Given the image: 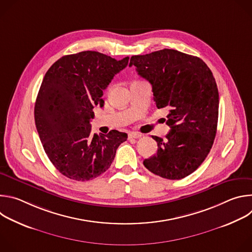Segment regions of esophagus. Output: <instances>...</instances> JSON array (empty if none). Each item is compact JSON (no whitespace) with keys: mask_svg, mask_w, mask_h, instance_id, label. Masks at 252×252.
<instances>
[{"mask_svg":"<svg viewBox=\"0 0 252 252\" xmlns=\"http://www.w3.org/2000/svg\"><path fill=\"white\" fill-rule=\"evenodd\" d=\"M139 137H141L140 133H137V132L128 133V138H139Z\"/></svg>","mask_w":252,"mask_h":252,"instance_id":"34e87169","label":"esophagus"}]
</instances>
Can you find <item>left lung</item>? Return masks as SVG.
Wrapping results in <instances>:
<instances>
[{"mask_svg":"<svg viewBox=\"0 0 252 252\" xmlns=\"http://www.w3.org/2000/svg\"><path fill=\"white\" fill-rule=\"evenodd\" d=\"M132 64L151 83L158 109H169L170 130L164 139L152 136L158 153L143 165L163 178L182 179L198 168L213 145L220 104L217 83L201 59L176 50L132 56Z\"/></svg>","mask_w":252,"mask_h":252,"instance_id":"left-lung-1","label":"left lung"}]
</instances>
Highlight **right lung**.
<instances>
[{"instance_id":"add662e5","label":"right lung","mask_w":252,"mask_h":252,"mask_svg":"<svg viewBox=\"0 0 252 252\" xmlns=\"http://www.w3.org/2000/svg\"><path fill=\"white\" fill-rule=\"evenodd\" d=\"M98 52L63 56L48 69L34 104V123L43 148L64 176L91 181L110 168L127 134L112 130L92 133L94 106H102V92L128 63Z\"/></svg>"}]
</instances>
